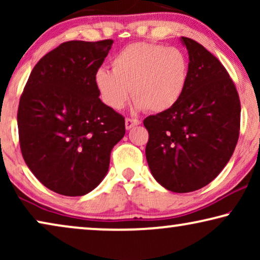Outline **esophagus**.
<instances>
[{
	"instance_id": "esophagus-1",
	"label": "esophagus",
	"mask_w": 260,
	"mask_h": 260,
	"mask_svg": "<svg viewBox=\"0 0 260 260\" xmlns=\"http://www.w3.org/2000/svg\"><path fill=\"white\" fill-rule=\"evenodd\" d=\"M140 124H141V120H138V119H134V118L125 119V127L127 130L131 129V127L136 126V125H140Z\"/></svg>"
}]
</instances>
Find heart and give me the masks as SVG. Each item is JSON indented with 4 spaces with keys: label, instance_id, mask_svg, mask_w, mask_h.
<instances>
[{
    "label": "heart",
    "instance_id": "1",
    "mask_svg": "<svg viewBox=\"0 0 260 260\" xmlns=\"http://www.w3.org/2000/svg\"><path fill=\"white\" fill-rule=\"evenodd\" d=\"M112 71L101 67L94 73L102 101L120 110L133 95L135 109L161 113L182 98L189 79V60L175 47L136 42L119 51L111 60Z\"/></svg>",
    "mask_w": 260,
    "mask_h": 260
}]
</instances>
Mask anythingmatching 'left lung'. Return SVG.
Returning <instances> with one entry per match:
<instances>
[{
	"mask_svg": "<svg viewBox=\"0 0 260 260\" xmlns=\"http://www.w3.org/2000/svg\"><path fill=\"white\" fill-rule=\"evenodd\" d=\"M181 41L189 54L186 91L174 108L143 120L149 168L174 193L212 182L230 161L240 130L239 95L229 72L199 42Z\"/></svg>",
	"mask_w": 260,
	"mask_h": 260,
	"instance_id": "obj_1",
	"label": "left lung"
}]
</instances>
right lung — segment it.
I'll return each mask as SVG.
<instances>
[{
    "label": "right lung",
    "instance_id": "obj_1",
    "mask_svg": "<svg viewBox=\"0 0 260 260\" xmlns=\"http://www.w3.org/2000/svg\"><path fill=\"white\" fill-rule=\"evenodd\" d=\"M113 40L67 41L34 66L17 110L20 148L35 177L55 193L81 197L109 170L125 135L124 117L99 98L94 73Z\"/></svg>",
    "mask_w": 260,
    "mask_h": 260
}]
</instances>
